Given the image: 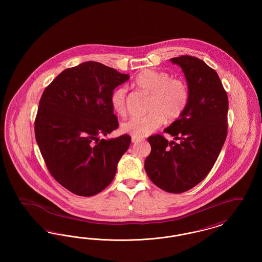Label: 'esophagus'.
Returning a JSON list of instances; mask_svg holds the SVG:
<instances>
[{
  "label": "esophagus",
  "mask_w": 262,
  "mask_h": 262,
  "mask_svg": "<svg viewBox=\"0 0 262 262\" xmlns=\"http://www.w3.org/2000/svg\"><path fill=\"white\" fill-rule=\"evenodd\" d=\"M141 140H144L143 137H132V141L135 143V142H138V141H141Z\"/></svg>",
  "instance_id": "obj_1"
}]
</instances>
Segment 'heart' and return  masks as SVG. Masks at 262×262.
I'll use <instances>...</instances> for the list:
<instances>
[{
    "mask_svg": "<svg viewBox=\"0 0 262 262\" xmlns=\"http://www.w3.org/2000/svg\"><path fill=\"white\" fill-rule=\"evenodd\" d=\"M136 88L150 95L148 110L144 116L133 117L121 125V130L133 137L148 136L162 125L164 119L174 121L184 112L188 101L187 84L171 78L165 72L145 70L134 81ZM114 111L120 116L126 113V89L117 88L111 96Z\"/></svg>",
    "mask_w": 262,
    "mask_h": 262,
    "instance_id": "b5f03b06",
    "label": "heart"
}]
</instances>
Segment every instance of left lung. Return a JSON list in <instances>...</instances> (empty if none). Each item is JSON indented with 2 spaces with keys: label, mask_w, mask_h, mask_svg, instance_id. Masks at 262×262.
I'll return each mask as SVG.
<instances>
[{
  "label": "left lung",
  "mask_w": 262,
  "mask_h": 262,
  "mask_svg": "<svg viewBox=\"0 0 262 262\" xmlns=\"http://www.w3.org/2000/svg\"><path fill=\"white\" fill-rule=\"evenodd\" d=\"M170 61L185 75L188 101L164 129L177 142L160 135L148 137L151 152L144 168L154 185L181 193L200 184L216 162L227 137L229 103L217 73L203 61L187 55Z\"/></svg>",
  "instance_id": "8db88e82"
}]
</instances>
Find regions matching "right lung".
Instances as JSON below:
<instances>
[{
	"instance_id": "1",
	"label": "right lung",
	"mask_w": 262,
	"mask_h": 262,
	"mask_svg": "<svg viewBox=\"0 0 262 262\" xmlns=\"http://www.w3.org/2000/svg\"><path fill=\"white\" fill-rule=\"evenodd\" d=\"M129 75L97 62L67 69L45 88L35 119V137L54 179L73 193L92 196L108 187L132 138H103L119 123L114 89Z\"/></svg>"
}]
</instances>
